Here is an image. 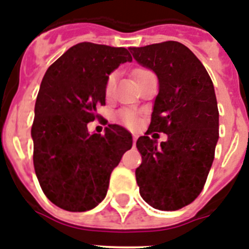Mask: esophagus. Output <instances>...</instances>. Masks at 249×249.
<instances>
[{
  "instance_id": "34e87169",
  "label": "esophagus",
  "mask_w": 249,
  "mask_h": 249,
  "mask_svg": "<svg viewBox=\"0 0 249 249\" xmlns=\"http://www.w3.org/2000/svg\"><path fill=\"white\" fill-rule=\"evenodd\" d=\"M132 137H133V143H136V141H137V138H138V135L133 132V133H132Z\"/></svg>"
}]
</instances>
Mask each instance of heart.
I'll use <instances>...</instances> for the list:
<instances>
[{
	"instance_id": "b5f03b06",
	"label": "heart",
	"mask_w": 249,
	"mask_h": 249,
	"mask_svg": "<svg viewBox=\"0 0 249 249\" xmlns=\"http://www.w3.org/2000/svg\"><path fill=\"white\" fill-rule=\"evenodd\" d=\"M144 72H147V70H143V68H138L135 71V77L137 78L138 76L141 74H143ZM116 73L109 74L108 78H107V82H106V96L107 97H111L112 94H113L114 91V86H116ZM117 118L121 121L122 123L127 124V126H135L136 124V117L135 114L132 113L129 111H121L120 113L117 114Z\"/></svg>"
}]
</instances>
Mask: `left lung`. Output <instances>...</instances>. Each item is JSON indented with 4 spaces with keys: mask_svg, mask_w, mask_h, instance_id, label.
Listing matches in <instances>:
<instances>
[{
    "mask_svg": "<svg viewBox=\"0 0 249 249\" xmlns=\"http://www.w3.org/2000/svg\"><path fill=\"white\" fill-rule=\"evenodd\" d=\"M133 58L158 77L160 89L146 136L137 140L136 169L141 197L156 210L176 211L203 190L214 160L219 113L214 87L192 51L176 41L129 48ZM169 136L160 146L148 135Z\"/></svg>",
    "mask_w": 249,
    "mask_h": 249,
    "instance_id": "8db88e82",
    "label": "left lung"
}]
</instances>
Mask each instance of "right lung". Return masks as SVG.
<instances>
[{
  "label": "right lung",
  "mask_w": 249,
  "mask_h": 249,
  "mask_svg": "<svg viewBox=\"0 0 249 249\" xmlns=\"http://www.w3.org/2000/svg\"><path fill=\"white\" fill-rule=\"evenodd\" d=\"M131 61L127 48L82 42L43 76L31 129L34 166L46 197L62 210L85 212L101 203L112 171L132 147V135L118 124L103 136L87 128L106 103L109 73Z\"/></svg>",
  "instance_id": "obj_1"
}]
</instances>
